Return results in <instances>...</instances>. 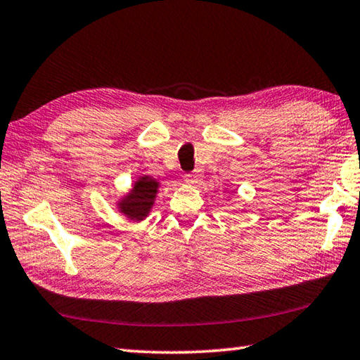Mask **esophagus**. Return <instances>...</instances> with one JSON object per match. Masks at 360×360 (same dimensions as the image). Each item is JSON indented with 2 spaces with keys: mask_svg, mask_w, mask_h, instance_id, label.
<instances>
[{
  "mask_svg": "<svg viewBox=\"0 0 360 360\" xmlns=\"http://www.w3.org/2000/svg\"><path fill=\"white\" fill-rule=\"evenodd\" d=\"M202 178H203V173L200 172V169H195V172L187 173L184 176V181L187 182L188 186H198L200 182H202Z\"/></svg>",
  "mask_w": 360,
  "mask_h": 360,
  "instance_id": "obj_1",
  "label": "esophagus"
}]
</instances>
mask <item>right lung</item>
<instances>
[{
  "instance_id": "1",
  "label": "right lung",
  "mask_w": 360,
  "mask_h": 360,
  "mask_svg": "<svg viewBox=\"0 0 360 360\" xmlns=\"http://www.w3.org/2000/svg\"><path fill=\"white\" fill-rule=\"evenodd\" d=\"M157 188V179H152L150 176L139 178L133 186V191L119 202L120 212H124L127 217L133 219V221H143L149 214L152 205H154Z\"/></svg>"
}]
</instances>
